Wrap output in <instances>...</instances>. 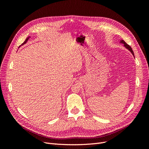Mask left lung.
<instances>
[{"instance_id": "8db88e82", "label": "left lung", "mask_w": 149, "mask_h": 149, "mask_svg": "<svg viewBox=\"0 0 149 149\" xmlns=\"http://www.w3.org/2000/svg\"><path fill=\"white\" fill-rule=\"evenodd\" d=\"M121 42V43H124V46L125 47V48H127L129 50H130V52H131L132 53V55L134 56V52H133V50H132V48L130 47V46H129L128 44H127L126 43L124 40H122V41H120Z\"/></svg>"}]
</instances>
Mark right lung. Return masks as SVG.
Masks as SVG:
<instances>
[{"instance_id":"add662e5","label":"right lung","mask_w":149,"mask_h":149,"mask_svg":"<svg viewBox=\"0 0 149 149\" xmlns=\"http://www.w3.org/2000/svg\"><path fill=\"white\" fill-rule=\"evenodd\" d=\"M29 37H28L27 38H26V40H25V42H24L23 43H22V45H24V44H25V43H26V42H27V41H28V40H29Z\"/></svg>"}]
</instances>
